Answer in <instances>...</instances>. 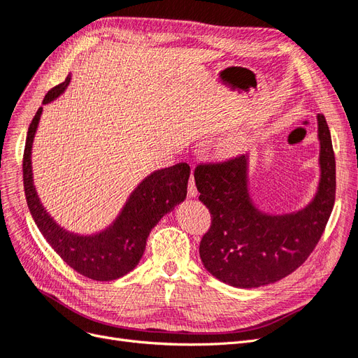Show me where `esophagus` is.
Returning a JSON list of instances; mask_svg holds the SVG:
<instances>
[{
  "label": "esophagus",
  "instance_id": "1",
  "mask_svg": "<svg viewBox=\"0 0 358 358\" xmlns=\"http://www.w3.org/2000/svg\"><path fill=\"white\" fill-rule=\"evenodd\" d=\"M188 195H189V196H196V195H199V191H196L195 180H194V176H192V175H191L189 183H188Z\"/></svg>",
  "mask_w": 358,
  "mask_h": 358
}]
</instances>
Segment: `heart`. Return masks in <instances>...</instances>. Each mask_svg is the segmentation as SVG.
I'll list each match as a JSON object with an SVG mask.
<instances>
[{"label":"heart","instance_id":"b5f03b06","mask_svg":"<svg viewBox=\"0 0 358 358\" xmlns=\"http://www.w3.org/2000/svg\"><path fill=\"white\" fill-rule=\"evenodd\" d=\"M238 143H240V136L237 133H231V134H228L227 138H224L220 141V143H219V148L224 152H227V154H229V152H234L238 148Z\"/></svg>","mask_w":358,"mask_h":358}]
</instances>
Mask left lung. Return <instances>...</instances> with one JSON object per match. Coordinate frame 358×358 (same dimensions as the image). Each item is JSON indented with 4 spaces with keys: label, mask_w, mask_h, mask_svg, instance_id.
<instances>
[{
    "label": "left lung",
    "mask_w": 358,
    "mask_h": 358,
    "mask_svg": "<svg viewBox=\"0 0 358 358\" xmlns=\"http://www.w3.org/2000/svg\"><path fill=\"white\" fill-rule=\"evenodd\" d=\"M322 178L315 199L292 215H266L248 191V158L200 163L194 178L212 225L200 243L204 268L240 289L271 285L298 269L322 238L335 204L336 166L330 130L317 115Z\"/></svg>",
    "instance_id": "8db88e82"
}]
</instances>
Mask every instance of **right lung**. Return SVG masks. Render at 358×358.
Here are the masks:
<instances>
[{
    "instance_id": "add662e5",
    "label": "right lung",
    "mask_w": 358,
    "mask_h": 358,
    "mask_svg": "<svg viewBox=\"0 0 358 358\" xmlns=\"http://www.w3.org/2000/svg\"><path fill=\"white\" fill-rule=\"evenodd\" d=\"M69 77L57 84L44 97L43 103L52 102L66 89ZM43 106L34 115L23 151V188L29 212L43 237L64 261L83 274L97 281L115 280L136 266L145 252L151 229L166 213L185 200L191 169L187 163L162 169L148 176L130 195L117 220L96 236H77L60 228L47 215L35 192L31 167V148Z\"/></svg>"
}]
</instances>
